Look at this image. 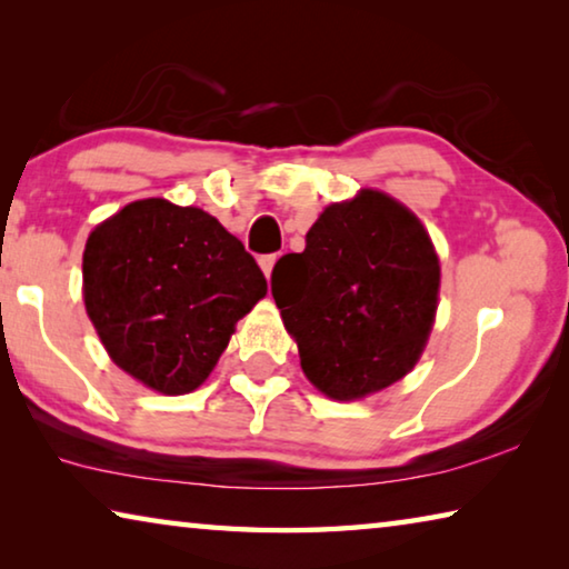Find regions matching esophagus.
<instances>
[{"instance_id":"1","label":"esophagus","mask_w":569,"mask_h":569,"mask_svg":"<svg viewBox=\"0 0 569 569\" xmlns=\"http://www.w3.org/2000/svg\"><path fill=\"white\" fill-rule=\"evenodd\" d=\"M276 261H278V253H268V256H261V258H258V263H261V268H263V273H266V278H271V273H273V266H276Z\"/></svg>"}]
</instances>
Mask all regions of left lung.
<instances>
[{"instance_id": "obj_1", "label": "left lung", "mask_w": 569, "mask_h": 569, "mask_svg": "<svg viewBox=\"0 0 569 569\" xmlns=\"http://www.w3.org/2000/svg\"><path fill=\"white\" fill-rule=\"evenodd\" d=\"M439 258L421 220L381 190L331 203L303 253L276 263L271 291L301 369L339 401L407 377L435 326Z\"/></svg>"}]
</instances>
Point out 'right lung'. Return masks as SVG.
<instances>
[{
	"instance_id": "right-lung-1",
	"label": "right lung",
	"mask_w": 569,
	"mask_h": 569,
	"mask_svg": "<svg viewBox=\"0 0 569 569\" xmlns=\"http://www.w3.org/2000/svg\"><path fill=\"white\" fill-rule=\"evenodd\" d=\"M268 291L236 236L200 208L134 200L92 230L84 308L110 359L160 393L203 383L236 323Z\"/></svg>"
}]
</instances>
